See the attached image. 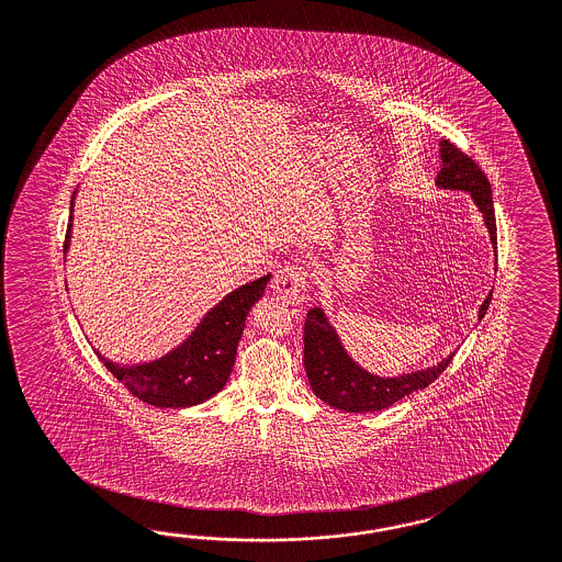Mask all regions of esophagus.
Instances as JSON below:
<instances>
[{
    "label": "esophagus",
    "mask_w": 562,
    "mask_h": 562,
    "mask_svg": "<svg viewBox=\"0 0 562 562\" xmlns=\"http://www.w3.org/2000/svg\"><path fill=\"white\" fill-rule=\"evenodd\" d=\"M306 272L299 266H284L273 276L276 296L292 308H301L306 301Z\"/></svg>",
    "instance_id": "obj_1"
}]
</instances>
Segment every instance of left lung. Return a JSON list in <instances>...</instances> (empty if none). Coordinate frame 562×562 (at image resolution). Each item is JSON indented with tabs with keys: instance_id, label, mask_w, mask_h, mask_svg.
<instances>
[{
	"instance_id": "1",
	"label": "left lung",
	"mask_w": 562,
	"mask_h": 562,
	"mask_svg": "<svg viewBox=\"0 0 562 562\" xmlns=\"http://www.w3.org/2000/svg\"><path fill=\"white\" fill-rule=\"evenodd\" d=\"M441 169L436 183L443 190H464L471 194L474 204L483 213L493 245H497V225L493 209V192L483 169L472 161L454 143L440 140ZM493 292H488L485 303L479 308V319L485 317ZM450 353L440 364L401 374L393 379H382L370 374L356 364L341 346L331 323L319 306L306 313L304 323V370L313 393L335 409L348 413L389 409L403 396L429 386L452 362Z\"/></svg>"
}]
</instances>
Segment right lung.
<instances>
[{"mask_svg": "<svg viewBox=\"0 0 562 562\" xmlns=\"http://www.w3.org/2000/svg\"><path fill=\"white\" fill-rule=\"evenodd\" d=\"M74 200L76 192L71 198V213ZM71 227L74 214L69 216L67 225L65 251L69 249ZM268 282L270 273L228 292L221 303L204 315V319L198 323L196 329L183 344L153 362L121 366L106 360L100 351L95 353L114 374V379L121 380L124 389H128V393H133L143 403L161 409H183L200 405L223 391L227 384L245 329V319L251 306L263 296Z\"/></svg>", "mask_w": 562, "mask_h": 562, "instance_id": "add662e5", "label": "right lung"}]
</instances>
